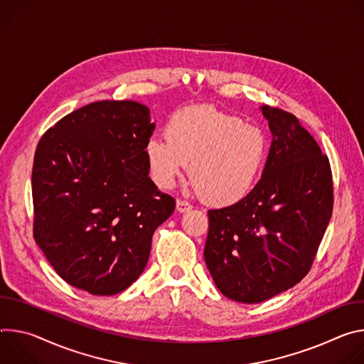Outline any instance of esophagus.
Masks as SVG:
<instances>
[{
	"label": "esophagus",
	"mask_w": 364,
	"mask_h": 364,
	"mask_svg": "<svg viewBox=\"0 0 364 364\" xmlns=\"http://www.w3.org/2000/svg\"><path fill=\"white\" fill-rule=\"evenodd\" d=\"M191 208H192V205L188 203V200H182V199L176 200V211L178 213H186Z\"/></svg>",
	"instance_id": "1"
}]
</instances>
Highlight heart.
<instances>
[{"instance_id":"obj_1","label":"heart","mask_w":364,"mask_h":364,"mask_svg":"<svg viewBox=\"0 0 364 364\" xmlns=\"http://www.w3.org/2000/svg\"><path fill=\"white\" fill-rule=\"evenodd\" d=\"M164 137H151L144 154L151 179L171 189L189 164V178L204 200L232 205L257 185L269 144L264 133L213 107H191L171 117Z\"/></svg>"}]
</instances>
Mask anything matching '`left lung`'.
Segmentation results:
<instances>
[{
  "instance_id": "1",
  "label": "left lung",
  "mask_w": 364,
  "mask_h": 364,
  "mask_svg": "<svg viewBox=\"0 0 364 364\" xmlns=\"http://www.w3.org/2000/svg\"><path fill=\"white\" fill-rule=\"evenodd\" d=\"M272 144L260 181L238 203L210 210L204 257L227 298L259 304L309 272L333 214L330 161L299 119L260 107Z\"/></svg>"
}]
</instances>
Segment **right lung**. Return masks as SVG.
Listing matches in <instances>:
<instances>
[{"mask_svg":"<svg viewBox=\"0 0 364 364\" xmlns=\"http://www.w3.org/2000/svg\"><path fill=\"white\" fill-rule=\"evenodd\" d=\"M156 124L136 101L79 108L40 139L33 164V234L56 273L92 295L123 292L143 273L175 199L149 178Z\"/></svg>","mask_w":364,"mask_h":364,"instance_id":"obj_1","label":"right lung"}]
</instances>
